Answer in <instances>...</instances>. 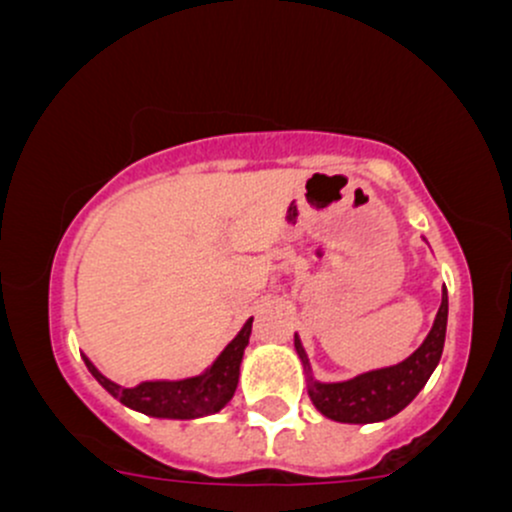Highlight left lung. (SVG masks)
Returning <instances> with one entry per match:
<instances>
[{
    "label": "left lung",
    "mask_w": 512,
    "mask_h": 512,
    "mask_svg": "<svg viewBox=\"0 0 512 512\" xmlns=\"http://www.w3.org/2000/svg\"><path fill=\"white\" fill-rule=\"evenodd\" d=\"M445 330H448V291L443 289L431 332L414 354L397 366L368 370V373L342 380V383L317 380L301 337L293 334V346H296V354L305 370V380H308L310 402L322 416L339 421V424H378V421L392 419L404 407H409L411 399L424 390L428 378L436 370L440 356H443Z\"/></svg>",
    "instance_id": "left-lung-1"
}]
</instances>
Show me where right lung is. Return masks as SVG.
<instances>
[{
    "mask_svg": "<svg viewBox=\"0 0 512 512\" xmlns=\"http://www.w3.org/2000/svg\"><path fill=\"white\" fill-rule=\"evenodd\" d=\"M250 332L252 317L207 370L182 380H144L134 387H122L105 378L101 370L93 366L91 358L84 354L81 358H84L88 373L125 407L142 411L146 416H156V419L190 421L219 414L236 395L240 363H243L245 346L250 344Z\"/></svg>",
    "mask_w": 512,
    "mask_h": 512,
    "instance_id": "obj_1",
    "label": "right lung"
}]
</instances>
